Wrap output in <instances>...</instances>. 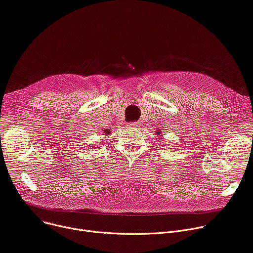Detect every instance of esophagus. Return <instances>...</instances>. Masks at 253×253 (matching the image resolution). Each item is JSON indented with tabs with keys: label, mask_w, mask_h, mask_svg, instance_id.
<instances>
[{
	"label": "esophagus",
	"mask_w": 253,
	"mask_h": 253,
	"mask_svg": "<svg viewBox=\"0 0 253 253\" xmlns=\"http://www.w3.org/2000/svg\"><path fill=\"white\" fill-rule=\"evenodd\" d=\"M139 125H140L139 122H134V123H131L129 126H130V127H138Z\"/></svg>",
	"instance_id": "1"
}]
</instances>
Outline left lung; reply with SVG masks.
Listing matches in <instances>:
<instances>
[{"label":"left lung","instance_id":"1","mask_svg":"<svg viewBox=\"0 0 253 253\" xmlns=\"http://www.w3.org/2000/svg\"><path fill=\"white\" fill-rule=\"evenodd\" d=\"M161 132H162V131H160V130H158V132H157V133H156V134H157V135H158V136H160V137H158V138H160V139H162V135H160V134H161Z\"/></svg>","mask_w":253,"mask_h":253}]
</instances>
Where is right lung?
<instances>
[{
  "label": "right lung",
  "instance_id": "1",
  "mask_svg": "<svg viewBox=\"0 0 253 253\" xmlns=\"http://www.w3.org/2000/svg\"><path fill=\"white\" fill-rule=\"evenodd\" d=\"M104 133L106 134V135H109V134H110V130H109V129H105V130H104Z\"/></svg>",
  "mask_w": 253,
  "mask_h": 253
}]
</instances>
